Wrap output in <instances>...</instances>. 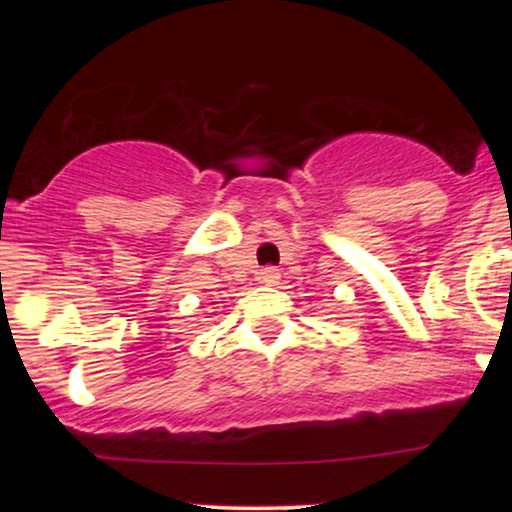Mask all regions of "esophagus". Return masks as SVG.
I'll return each mask as SVG.
<instances>
[{
	"instance_id": "34e87169",
	"label": "esophagus",
	"mask_w": 512,
	"mask_h": 512,
	"mask_svg": "<svg viewBox=\"0 0 512 512\" xmlns=\"http://www.w3.org/2000/svg\"><path fill=\"white\" fill-rule=\"evenodd\" d=\"M257 279H260L262 284H276V279H279V269H276V267H262L260 272H257Z\"/></svg>"
}]
</instances>
